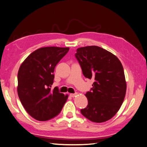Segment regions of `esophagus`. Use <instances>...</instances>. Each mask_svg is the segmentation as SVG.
Here are the masks:
<instances>
[{"label":"esophagus","instance_id":"esophagus-1","mask_svg":"<svg viewBox=\"0 0 147 147\" xmlns=\"http://www.w3.org/2000/svg\"><path fill=\"white\" fill-rule=\"evenodd\" d=\"M77 94H78L77 93H74V94H70L69 96H70V97H74L76 96Z\"/></svg>","mask_w":147,"mask_h":147}]
</instances>
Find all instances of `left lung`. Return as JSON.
I'll return each mask as SVG.
<instances>
[{
  "instance_id": "obj_1",
  "label": "left lung",
  "mask_w": 147,
  "mask_h": 147,
  "mask_svg": "<svg viewBox=\"0 0 147 147\" xmlns=\"http://www.w3.org/2000/svg\"><path fill=\"white\" fill-rule=\"evenodd\" d=\"M75 57L84 76L95 81L86 93L88 104L81 110V114L94 122H106L118 112L125 96L127 84L122 63L111 52L97 46L78 48Z\"/></svg>"
}]
</instances>
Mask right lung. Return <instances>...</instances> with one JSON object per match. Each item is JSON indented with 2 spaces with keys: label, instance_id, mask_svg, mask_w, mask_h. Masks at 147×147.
Wrapping results in <instances>:
<instances>
[{
  "label": "right lung",
  "instance_id": "1",
  "mask_svg": "<svg viewBox=\"0 0 147 147\" xmlns=\"http://www.w3.org/2000/svg\"><path fill=\"white\" fill-rule=\"evenodd\" d=\"M69 48L55 47L38 49L22 63L18 72L17 92L22 104L30 115L46 121L59 114L68 96L59 92L53 83L55 66Z\"/></svg>",
  "mask_w": 147,
  "mask_h": 147
}]
</instances>
